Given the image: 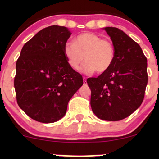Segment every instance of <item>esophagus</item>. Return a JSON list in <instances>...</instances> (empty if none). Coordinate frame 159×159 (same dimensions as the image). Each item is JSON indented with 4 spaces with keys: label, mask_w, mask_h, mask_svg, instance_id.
<instances>
[{
    "label": "esophagus",
    "mask_w": 159,
    "mask_h": 159,
    "mask_svg": "<svg viewBox=\"0 0 159 159\" xmlns=\"http://www.w3.org/2000/svg\"><path fill=\"white\" fill-rule=\"evenodd\" d=\"M83 83H84V84H87V80H86V78H84V81H83Z\"/></svg>",
    "instance_id": "obj_1"
}]
</instances>
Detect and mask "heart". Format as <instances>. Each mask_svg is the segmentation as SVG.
Returning a JSON list of instances; mask_svg holds the SVG:
<instances>
[{
	"label": "heart",
	"instance_id": "heart-1",
	"mask_svg": "<svg viewBox=\"0 0 159 159\" xmlns=\"http://www.w3.org/2000/svg\"><path fill=\"white\" fill-rule=\"evenodd\" d=\"M63 52L68 65L75 70L79 69L85 61L82 71L88 75L107 72L115 57L114 47L110 40L91 32L78 34L74 43H66Z\"/></svg>",
	"mask_w": 159,
	"mask_h": 159
}]
</instances>
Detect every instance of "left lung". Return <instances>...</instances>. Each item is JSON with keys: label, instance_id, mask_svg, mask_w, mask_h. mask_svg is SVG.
<instances>
[{"label": "left lung", "instance_id": "obj_1", "mask_svg": "<svg viewBox=\"0 0 159 159\" xmlns=\"http://www.w3.org/2000/svg\"><path fill=\"white\" fill-rule=\"evenodd\" d=\"M115 50L108 71L87 78L90 105L99 119L119 121L130 116L141 105L147 85V60L141 48L116 27H104Z\"/></svg>", "mask_w": 159, "mask_h": 159}]
</instances>
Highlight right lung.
Segmentation results:
<instances>
[{
    "label": "right lung",
    "instance_id": "1",
    "mask_svg": "<svg viewBox=\"0 0 159 159\" xmlns=\"http://www.w3.org/2000/svg\"><path fill=\"white\" fill-rule=\"evenodd\" d=\"M71 34L66 27H45L24 45L16 62L17 103L36 121L52 123L63 118L69 101L83 85L81 75L63 55Z\"/></svg>",
    "mask_w": 159,
    "mask_h": 159
}]
</instances>
